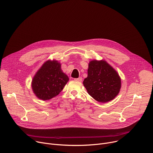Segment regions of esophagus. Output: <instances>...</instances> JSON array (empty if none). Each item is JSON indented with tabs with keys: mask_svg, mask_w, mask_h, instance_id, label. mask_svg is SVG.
Returning <instances> with one entry per match:
<instances>
[{
	"mask_svg": "<svg viewBox=\"0 0 153 153\" xmlns=\"http://www.w3.org/2000/svg\"><path fill=\"white\" fill-rule=\"evenodd\" d=\"M82 77H79V78H75V80L78 81H79V82H81V81H82Z\"/></svg>",
	"mask_w": 153,
	"mask_h": 153,
	"instance_id": "1",
	"label": "esophagus"
}]
</instances>
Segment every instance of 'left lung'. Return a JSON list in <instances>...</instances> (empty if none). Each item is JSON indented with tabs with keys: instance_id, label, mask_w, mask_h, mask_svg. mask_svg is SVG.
I'll use <instances>...</instances> for the list:
<instances>
[{
	"instance_id": "1",
	"label": "left lung",
	"mask_w": 153,
	"mask_h": 153,
	"mask_svg": "<svg viewBox=\"0 0 153 153\" xmlns=\"http://www.w3.org/2000/svg\"><path fill=\"white\" fill-rule=\"evenodd\" d=\"M88 74L83 84L88 94L98 102H108L119 93L121 88L120 78L105 61H91Z\"/></svg>"
}]
</instances>
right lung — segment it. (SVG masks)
<instances>
[{
  "label": "right lung",
  "mask_w": 153,
  "mask_h": 153,
  "mask_svg": "<svg viewBox=\"0 0 153 153\" xmlns=\"http://www.w3.org/2000/svg\"><path fill=\"white\" fill-rule=\"evenodd\" d=\"M69 81L56 61H47L37 72L32 81V89L36 96L48 100L58 95Z\"/></svg>",
  "instance_id": "right-lung-1"
}]
</instances>
